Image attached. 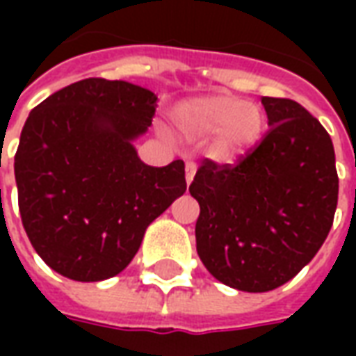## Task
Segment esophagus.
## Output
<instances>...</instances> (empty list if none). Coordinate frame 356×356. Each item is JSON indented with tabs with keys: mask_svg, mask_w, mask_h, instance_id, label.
I'll return each mask as SVG.
<instances>
[{
	"mask_svg": "<svg viewBox=\"0 0 356 356\" xmlns=\"http://www.w3.org/2000/svg\"><path fill=\"white\" fill-rule=\"evenodd\" d=\"M185 177H186V185H191L194 179V173H196V163L194 162H186V168H185Z\"/></svg>",
	"mask_w": 356,
	"mask_h": 356,
	"instance_id": "esophagus-1",
	"label": "esophagus"
}]
</instances>
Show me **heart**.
I'll use <instances>...</instances> for the list:
<instances>
[{"mask_svg":"<svg viewBox=\"0 0 356 356\" xmlns=\"http://www.w3.org/2000/svg\"><path fill=\"white\" fill-rule=\"evenodd\" d=\"M171 124L186 139L213 135L209 152L219 162H234L259 143L265 114L257 104L231 95H206L177 104Z\"/></svg>","mask_w":356,"mask_h":356,"instance_id":"b5f03b06","label":"heart"}]
</instances>
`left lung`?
Returning <instances> with one entry per match:
<instances>
[{
    "mask_svg": "<svg viewBox=\"0 0 356 356\" xmlns=\"http://www.w3.org/2000/svg\"><path fill=\"white\" fill-rule=\"evenodd\" d=\"M270 129L236 165L204 160L188 191L200 204L196 252L219 282L282 286L328 236L339 179L328 131L299 102L263 97Z\"/></svg>",
    "mask_w": 356,
    "mask_h": 356,
    "instance_id": "obj_1",
    "label": "left lung"
}]
</instances>
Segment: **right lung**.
Segmentation results:
<instances>
[{
    "label": "right lung",
    "mask_w": 356,
    "mask_h": 356,
    "mask_svg": "<svg viewBox=\"0 0 356 356\" xmlns=\"http://www.w3.org/2000/svg\"><path fill=\"white\" fill-rule=\"evenodd\" d=\"M156 101L129 81L88 78L30 112L15 154L19 209L58 275L99 282L122 273L148 225L186 191L183 160L152 168L133 147Z\"/></svg>",
    "instance_id": "obj_1"
}]
</instances>
